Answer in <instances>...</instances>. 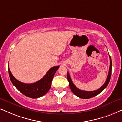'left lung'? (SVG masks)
Here are the masks:
<instances>
[{"label":"left lung","instance_id":"1","mask_svg":"<svg viewBox=\"0 0 122 122\" xmlns=\"http://www.w3.org/2000/svg\"><path fill=\"white\" fill-rule=\"evenodd\" d=\"M109 58H110V67H109V74L107 75V78L103 86H101L99 89H97V90L93 91H83L79 89V88L76 87L74 83H72V81L71 79L70 75H69V72H67V80H68L69 83V87H70L71 91L73 92V93L78 96V97L81 98H84V99H88V98H90L93 97L94 96H96V95H97L100 93H101L105 88L107 87L108 85L109 81H110V78H111V74H112V59H111L110 56L109 55Z\"/></svg>","mask_w":122,"mask_h":122}]
</instances>
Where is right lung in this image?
<instances>
[{
	"mask_svg": "<svg viewBox=\"0 0 122 122\" xmlns=\"http://www.w3.org/2000/svg\"><path fill=\"white\" fill-rule=\"evenodd\" d=\"M58 68L59 66L52 67L48 71L42 79L31 84H26L17 80L13 76L10 69H8V72L12 84L21 93L29 97L36 98L43 96L48 92L51 87L54 75Z\"/></svg>",
	"mask_w": 122,
	"mask_h": 122,
	"instance_id": "obj_1",
	"label": "right lung"
}]
</instances>
